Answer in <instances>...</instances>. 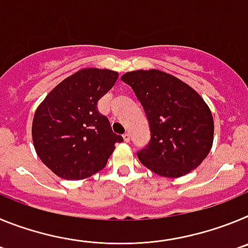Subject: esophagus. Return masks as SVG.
<instances>
[{"label":"esophagus","instance_id":"34e87169","mask_svg":"<svg viewBox=\"0 0 248 248\" xmlns=\"http://www.w3.org/2000/svg\"><path fill=\"white\" fill-rule=\"evenodd\" d=\"M123 139H124V141L129 143V141H130V134H129V133H125V134H123Z\"/></svg>","mask_w":248,"mask_h":248}]
</instances>
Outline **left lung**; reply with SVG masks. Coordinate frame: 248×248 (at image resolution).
<instances>
[{"instance_id":"left-lung-1","label":"left lung","mask_w":248,"mask_h":248,"mask_svg":"<svg viewBox=\"0 0 248 248\" xmlns=\"http://www.w3.org/2000/svg\"><path fill=\"white\" fill-rule=\"evenodd\" d=\"M122 80L134 91L150 126V141L137 153L140 163L165 177L198 168L214 141L211 110L198 92L156 69L128 72Z\"/></svg>"}]
</instances>
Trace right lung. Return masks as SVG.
<instances>
[{"label":"right lung","mask_w":248,"mask_h":248,"mask_svg":"<svg viewBox=\"0 0 248 248\" xmlns=\"http://www.w3.org/2000/svg\"><path fill=\"white\" fill-rule=\"evenodd\" d=\"M118 72L84 68L49 92L34 113L32 139L47 168L65 180H82L102 170L123 138L98 111V100Z\"/></svg>","instance_id":"add662e5"}]
</instances>
